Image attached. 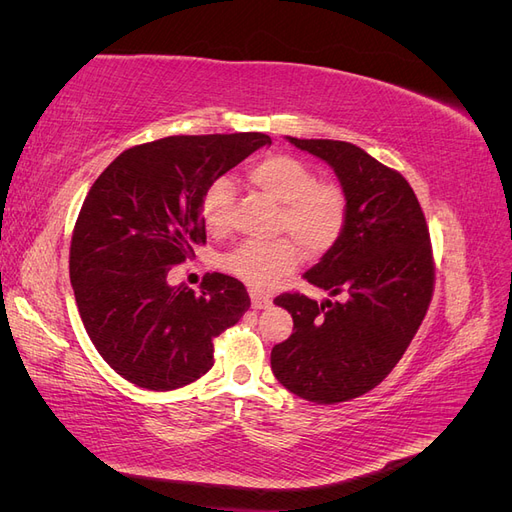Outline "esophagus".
<instances>
[{
  "instance_id": "obj_1",
  "label": "esophagus",
  "mask_w": 512,
  "mask_h": 512,
  "mask_svg": "<svg viewBox=\"0 0 512 512\" xmlns=\"http://www.w3.org/2000/svg\"><path fill=\"white\" fill-rule=\"evenodd\" d=\"M250 299H252L254 309H265L271 305V297H267V294H262V292H256V290L250 292Z\"/></svg>"
}]
</instances>
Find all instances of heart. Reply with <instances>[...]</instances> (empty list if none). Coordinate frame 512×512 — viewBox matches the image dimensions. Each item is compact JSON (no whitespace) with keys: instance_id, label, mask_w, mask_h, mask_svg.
Returning a JSON list of instances; mask_svg holds the SVG:
<instances>
[{"instance_id":"heart-1","label":"heart","mask_w":512,"mask_h":512,"mask_svg":"<svg viewBox=\"0 0 512 512\" xmlns=\"http://www.w3.org/2000/svg\"><path fill=\"white\" fill-rule=\"evenodd\" d=\"M247 179L280 203L277 230L294 238L241 241L222 256V269L247 286L265 290L297 269L301 244L307 256L333 250L348 222V196L337 181L318 179L316 170L299 158L269 156L247 168ZM235 183L228 177L213 179L200 196V218L213 232L230 224ZM300 244L297 246L296 243Z\"/></svg>"}]
</instances>
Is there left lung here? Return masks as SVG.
Wrapping results in <instances>:
<instances>
[{
  "label": "left lung",
  "instance_id": "8db88e82",
  "mask_svg": "<svg viewBox=\"0 0 512 512\" xmlns=\"http://www.w3.org/2000/svg\"><path fill=\"white\" fill-rule=\"evenodd\" d=\"M288 141L327 162L348 196L344 235L305 280L339 301L284 292L292 335L273 346L271 369L314 404H339L378 386L427 314L436 267L425 213L410 183L361 147L327 138Z\"/></svg>",
  "mask_w": 512,
  "mask_h": 512
}]
</instances>
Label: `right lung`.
Returning a JSON list of instances; mask_svg holds the SVG:
<instances>
[{
	"mask_svg": "<svg viewBox=\"0 0 512 512\" xmlns=\"http://www.w3.org/2000/svg\"><path fill=\"white\" fill-rule=\"evenodd\" d=\"M271 145L260 132L166 136L130 147L91 185L70 243V282L85 331L121 378L173 391L213 367V339L250 309L245 286L207 273L200 292L168 271L205 243L207 185Z\"/></svg>",
	"mask_w": 512,
	"mask_h": 512,
	"instance_id": "1",
	"label": "right lung"
}]
</instances>
